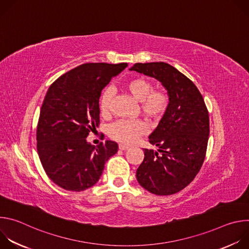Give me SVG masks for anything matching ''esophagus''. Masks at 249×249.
Masks as SVG:
<instances>
[{
	"label": "esophagus",
	"instance_id": "esophagus-1",
	"mask_svg": "<svg viewBox=\"0 0 249 249\" xmlns=\"http://www.w3.org/2000/svg\"><path fill=\"white\" fill-rule=\"evenodd\" d=\"M130 147L128 145H125V144H119V150H122V151H126L128 150Z\"/></svg>",
	"mask_w": 249,
	"mask_h": 249
}]
</instances>
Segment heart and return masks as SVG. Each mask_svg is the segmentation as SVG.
Instances as JSON below:
<instances>
[{
	"mask_svg": "<svg viewBox=\"0 0 249 249\" xmlns=\"http://www.w3.org/2000/svg\"><path fill=\"white\" fill-rule=\"evenodd\" d=\"M123 88L133 98L140 101V108L146 116L158 120L167 111L170 97L162 89H154V84L147 78L137 77L124 83ZM113 90L106 88L101 93L99 108L102 114L110 113ZM148 132V126L141 120H119L109 127L108 135L111 139L125 144H132L142 135Z\"/></svg>",
	"mask_w": 249,
	"mask_h": 249,
	"instance_id": "b5f03b06",
	"label": "heart"
}]
</instances>
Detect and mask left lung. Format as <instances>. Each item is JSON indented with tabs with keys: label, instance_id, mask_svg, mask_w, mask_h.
I'll return each mask as SVG.
<instances>
[{
	"label": "left lung",
	"instance_id": "left-lung-1",
	"mask_svg": "<svg viewBox=\"0 0 249 249\" xmlns=\"http://www.w3.org/2000/svg\"><path fill=\"white\" fill-rule=\"evenodd\" d=\"M130 71L157 79L170 97L167 111L149 136L159 150L144 149L137 180L156 195L177 193L195 178L205 160L210 125L203 96L191 80L167 63H136Z\"/></svg>",
	"mask_w": 249,
	"mask_h": 249
}]
</instances>
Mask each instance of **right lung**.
Returning a JSON list of instances; mask_svg holds the SVG:
<instances>
[{"instance_id":"1","label":"right lung","mask_w":249,"mask_h":249,"mask_svg":"<svg viewBox=\"0 0 249 249\" xmlns=\"http://www.w3.org/2000/svg\"><path fill=\"white\" fill-rule=\"evenodd\" d=\"M127 63H87L69 71L48 89L36 130L37 153L49 178L69 191H84L100 178L118 151L113 141L88 143L99 125V97Z\"/></svg>"}]
</instances>
